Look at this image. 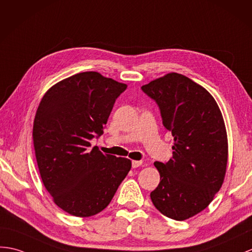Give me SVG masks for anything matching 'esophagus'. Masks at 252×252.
<instances>
[{
	"label": "esophagus",
	"instance_id": "1",
	"mask_svg": "<svg viewBox=\"0 0 252 252\" xmlns=\"http://www.w3.org/2000/svg\"><path fill=\"white\" fill-rule=\"evenodd\" d=\"M143 164V161H132V167L136 168Z\"/></svg>",
	"mask_w": 252,
	"mask_h": 252
}]
</instances>
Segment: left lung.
<instances>
[{"label":"left lung","instance_id":"obj_1","mask_svg":"<svg viewBox=\"0 0 252 252\" xmlns=\"http://www.w3.org/2000/svg\"><path fill=\"white\" fill-rule=\"evenodd\" d=\"M142 90L159 105L174 137L173 158L155 162L160 184L150 193L156 208L183 221L205 209L225 177L227 135L223 117L213 95L178 73H168Z\"/></svg>","mask_w":252,"mask_h":252}]
</instances>
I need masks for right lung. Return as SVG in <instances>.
<instances>
[{"instance_id":"right-lung-1","label":"right lung","mask_w":252,"mask_h":252,"mask_svg":"<svg viewBox=\"0 0 252 252\" xmlns=\"http://www.w3.org/2000/svg\"><path fill=\"white\" fill-rule=\"evenodd\" d=\"M126 87L97 72L78 73L49 88L38 105L32 136L40 178L56 205L75 217L106 208L131 169V160L90 144Z\"/></svg>"}]
</instances>
